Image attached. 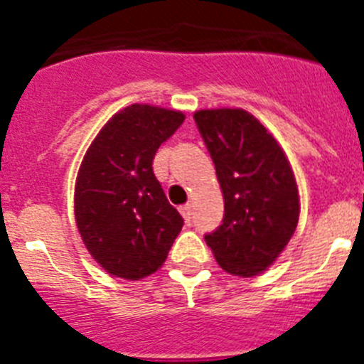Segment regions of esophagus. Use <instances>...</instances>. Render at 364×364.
Masks as SVG:
<instances>
[{"mask_svg":"<svg viewBox=\"0 0 364 364\" xmlns=\"http://www.w3.org/2000/svg\"><path fill=\"white\" fill-rule=\"evenodd\" d=\"M178 210H180V213H182V217H184L186 222H191V204L180 205Z\"/></svg>","mask_w":364,"mask_h":364,"instance_id":"esophagus-1","label":"esophagus"}]
</instances>
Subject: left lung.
<instances>
[{
  "label": "left lung",
  "instance_id": "obj_1",
  "mask_svg": "<svg viewBox=\"0 0 364 364\" xmlns=\"http://www.w3.org/2000/svg\"><path fill=\"white\" fill-rule=\"evenodd\" d=\"M215 164L224 218L204 235L222 269L253 277L275 262L299 222V191L277 140L244 109L193 114Z\"/></svg>",
  "mask_w": 364,
  "mask_h": 364
}]
</instances>
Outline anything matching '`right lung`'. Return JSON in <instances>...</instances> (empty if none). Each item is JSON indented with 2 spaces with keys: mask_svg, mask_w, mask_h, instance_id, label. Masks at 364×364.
<instances>
[{
  "mask_svg": "<svg viewBox=\"0 0 364 364\" xmlns=\"http://www.w3.org/2000/svg\"><path fill=\"white\" fill-rule=\"evenodd\" d=\"M184 118L133 104L102 127L83 156L76 224L89 253L111 275L138 281L156 272L184 226L153 173L154 154Z\"/></svg>",
  "mask_w": 364,
  "mask_h": 364,
  "instance_id": "right-lung-1",
  "label": "right lung"
}]
</instances>
